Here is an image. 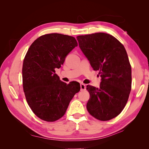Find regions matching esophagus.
Returning <instances> with one entry per match:
<instances>
[{
  "mask_svg": "<svg viewBox=\"0 0 149 149\" xmlns=\"http://www.w3.org/2000/svg\"><path fill=\"white\" fill-rule=\"evenodd\" d=\"M80 87H81V91H83V90L86 89V85L83 83L80 84Z\"/></svg>",
  "mask_w": 149,
  "mask_h": 149,
  "instance_id": "obj_1",
  "label": "esophagus"
}]
</instances>
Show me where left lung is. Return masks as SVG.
<instances>
[{"label": "left lung", "instance_id": "8db88e82", "mask_svg": "<svg viewBox=\"0 0 149 149\" xmlns=\"http://www.w3.org/2000/svg\"><path fill=\"white\" fill-rule=\"evenodd\" d=\"M79 48L101 78L100 88L88 85L86 107L96 119L106 121L116 118L128 101L132 71L124 45L113 36L95 33L78 36Z\"/></svg>", "mask_w": 149, "mask_h": 149}]
</instances>
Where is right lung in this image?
I'll return each instance as SVG.
<instances>
[{
  "mask_svg": "<svg viewBox=\"0 0 149 149\" xmlns=\"http://www.w3.org/2000/svg\"><path fill=\"white\" fill-rule=\"evenodd\" d=\"M77 46L73 37L49 33L35 40L26 53L22 67L24 91L31 111L42 120L54 122L62 118L79 91V83L66 84L55 73Z\"/></svg>",
  "mask_w": 149,
  "mask_h": 149,
  "instance_id": "obj_1",
  "label": "right lung"
}]
</instances>
